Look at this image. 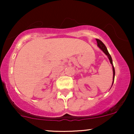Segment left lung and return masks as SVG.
<instances>
[{
  "label": "left lung",
  "instance_id": "1",
  "mask_svg": "<svg viewBox=\"0 0 134 134\" xmlns=\"http://www.w3.org/2000/svg\"><path fill=\"white\" fill-rule=\"evenodd\" d=\"M96 41H97V43H98V47H99V48H100L101 50H102V51L104 53L107 55L108 57V58H109V60H110V63H111V64H112V65H113V81H114L115 72L114 67H113V62H112V58H111V55H110V53H109L108 51L107 47H106V46L104 45V44L103 43L101 40H98V39H96ZM113 83H112V85H113Z\"/></svg>",
  "mask_w": 134,
  "mask_h": 134
}]
</instances>
